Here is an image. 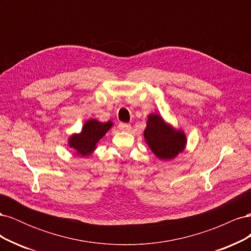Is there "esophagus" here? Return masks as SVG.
Masks as SVG:
<instances>
[{"instance_id": "obj_1", "label": "esophagus", "mask_w": 251, "mask_h": 251, "mask_svg": "<svg viewBox=\"0 0 251 251\" xmlns=\"http://www.w3.org/2000/svg\"><path fill=\"white\" fill-rule=\"evenodd\" d=\"M118 128H119L120 131H123V132H128V131L131 130V125L120 123V124L118 125Z\"/></svg>"}]
</instances>
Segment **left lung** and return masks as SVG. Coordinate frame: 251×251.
<instances>
[{
  "instance_id": "1",
  "label": "left lung",
  "mask_w": 251,
  "mask_h": 251,
  "mask_svg": "<svg viewBox=\"0 0 251 251\" xmlns=\"http://www.w3.org/2000/svg\"><path fill=\"white\" fill-rule=\"evenodd\" d=\"M144 137L153 153L163 160H170L184 150L186 138L183 132L175 131L164 124L159 115L151 114L144 130Z\"/></svg>"
}]
</instances>
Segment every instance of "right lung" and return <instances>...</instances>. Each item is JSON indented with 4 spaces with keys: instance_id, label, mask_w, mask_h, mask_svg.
<instances>
[{
    "instance_id": "obj_1",
    "label": "right lung",
    "mask_w": 251,
    "mask_h": 251,
    "mask_svg": "<svg viewBox=\"0 0 251 251\" xmlns=\"http://www.w3.org/2000/svg\"><path fill=\"white\" fill-rule=\"evenodd\" d=\"M112 125L111 121L105 124L100 123L95 119L87 121L80 134L74 135L69 139L70 147L81 156L90 155L95 150L98 140L109 131Z\"/></svg>"
}]
</instances>
